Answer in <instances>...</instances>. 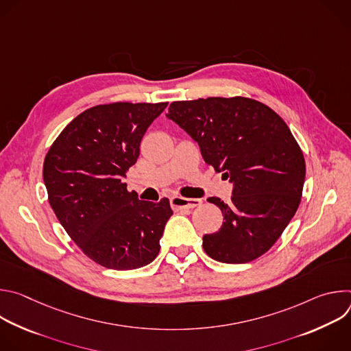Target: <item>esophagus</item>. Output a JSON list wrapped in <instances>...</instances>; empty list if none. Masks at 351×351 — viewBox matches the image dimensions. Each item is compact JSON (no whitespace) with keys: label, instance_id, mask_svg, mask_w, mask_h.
I'll return each instance as SVG.
<instances>
[{"label":"esophagus","instance_id":"1","mask_svg":"<svg viewBox=\"0 0 351 351\" xmlns=\"http://www.w3.org/2000/svg\"><path fill=\"white\" fill-rule=\"evenodd\" d=\"M198 206H202V199L199 198H184L180 195H175L171 198V207L175 211H182V210H191Z\"/></svg>","mask_w":351,"mask_h":351}]
</instances>
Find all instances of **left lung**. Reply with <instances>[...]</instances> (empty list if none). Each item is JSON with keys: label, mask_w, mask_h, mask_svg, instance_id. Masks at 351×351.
<instances>
[{"label": "left lung", "mask_w": 351, "mask_h": 351, "mask_svg": "<svg viewBox=\"0 0 351 351\" xmlns=\"http://www.w3.org/2000/svg\"><path fill=\"white\" fill-rule=\"evenodd\" d=\"M202 149L204 161L233 182L221 208L223 223L203 237L215 261L244 264L276 243L302 202L306 160L285 121L268 106L247 97H208L173 101L167 115Z\"/></svg>", "instance_id": "left-lung-1"}]
</instances>
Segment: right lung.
Segmentation results:
<instances>
[{
  "label": "right lung",
  "instance_id": "1",
  "mask_svg": "<svg viewBox=\"0 0 351 351\" xmlns=\"http://www.w3.org/2000/svg\"><path fill=\"white\" fill-rule=\"evenodd\" d=\"M168 103H111L71 121L49 147L48 202L82 252L98 265L130 271L153 263L173 214L169 199L141 202L122 178L136 164L147 128Z\"/></svg>",
  "mask_w": 351,
  "mask_h": 351
}]
</instances>
